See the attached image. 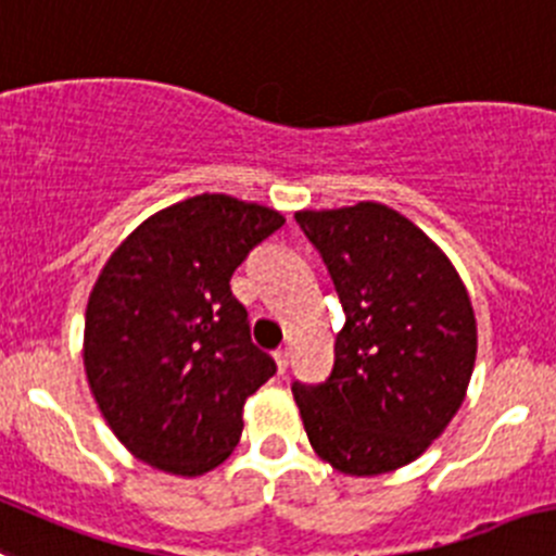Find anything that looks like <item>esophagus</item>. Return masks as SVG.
Instances as JSON below:
<instances>
[{"label":"esophagus","instance_id":"esophagus-1","mask_svg":"<svg viewBox=\"0 0 556 556\" xmlns=\"http://www.w3.org/2000/svg\"><path fill=\"white\" fill-rule=\"evenodd\" d=\"M274 361H277V369H279V371L288 369V364H290V353H288V348H279L277 353H274Z\"/></svg>","mask_w":556,"mask_h":556}]
</instances>
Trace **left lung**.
I'll return each mask as SVG.
<instances>
[{
	"label": "left lung",
	"instance_id": "left-lung-1",
	"mask_svg": "<svg viewBox=\"0 0 556 556\" xmlns=\"http://www.w3.org/2000/svg\"><path fill=\"white\" fill-rule=\"evenodd\" d=\"M333 279L344 326L320 386L293 382L306 438L344 476L409 465L462 407L478 350L476 312L445 252L375 201L299 212Z\"/></svg>",
	"mask_w": 556,
	"mask_h": 556
}]
</instances>
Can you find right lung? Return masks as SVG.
Masks as SVG:
<instances>
[{
  "label": "right lung",
  "mask_w": 556,
  "mask_h": 556,
  "mask_svg": "<svg viewBox=\"0 0 556 556\" xmlns=\"http://www.w3.org/2000/svg\"><path fill=\"white\" fill-rule=\"evenodd\" d=\"M285 217L230 195L152 214L102 266L84 366L118 443L157 470L203 476L239 445L247 396L277 364L250 337L230 277Z\"/></svg>",
  "instance_id": "right-lung-1"
}]
</instances>
